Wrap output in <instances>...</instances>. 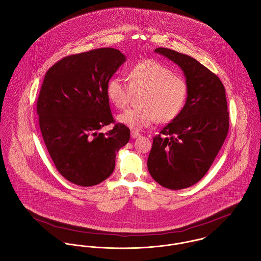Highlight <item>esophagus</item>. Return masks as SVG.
<instances>
[{"label":"esophagus","instance_id":"obj_1","mask_svg":"<svg viewBox=\"0 0 261 261\" xmlns=\"http://www.w3.org/2000/svg\"><path fill=\"white\" fill-rule=\"evenodd\" d=\"M140 136H141V133H139L138 130H132V133H130L132 139H137V138H139Z\"/></svg>","mask_w":261,"mask_h":261}]
</instances>
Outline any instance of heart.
Returning <instances> with one entry per match:
<instances>
[{
  "instance_id": "obj_1",
  "label": "heart",
  "mask_w": 261,
  "mask_h": 261,
  "mask_svg": "<svg viewBox=\"0 0 261 261\" xmlns=\"http://www.w3.org/2000/svg\"><path fill=\"white\" fill-rule=\"evenodd\" d=\"M129 84L120 76H114L107 84V95L116 109H124L133 92L141 91V107L126 110L117 117L130 128L141 129L154 121L169 122L182 112L187 97L188 84L180 75L154 59H144L133 65L128 72Z\"/></svg>"
}]
</instances>
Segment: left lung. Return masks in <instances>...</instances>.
I'll return each mask as SVG.
<instances>
[{
	"label": "left lung",
	"mask_w": 261,
	"mask_h": 261,
	"mask_svg": "<svg viewBox=\"0 0 261 261\" xmlns=\"http://www.w3.org/2000/svg\"><path fill=\"white\" fill-rule=\"evenodd\" d=\"M186 76L188 97L180 114L152 140L148 169L161 186L181 190L199 182L213 164L229 129V112L219 77L186 54L156 48Z\"/></svg>",
	"instance_id": "left-lung-1"
}]
</instances>
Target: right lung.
<instances>
[{
    "label": "right lung",
    "instance_id": "add662e5",
    "mask_svg": "<svg viewBox=\"0 0 261 261\" xmlns=\"http://www.w3.org/2000/svg\"><path fill=\"white\" fill-rule=\"evenodd\" d=\"M125 56L114 48H98L66 56L46 72L38 96L43 141L58 172L75 185L90 187L108 179L115 155L130 130L114 123L107 84Z\"/></svg>",
    "mask_w": 261,
    "mask_h": 261
}]
</instances>
